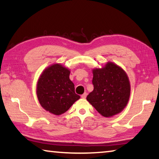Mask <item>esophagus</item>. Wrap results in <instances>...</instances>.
I'll list each match as a JSON object with an SVG mask.
<instances>
[{"instance_id": "esophagus-1", "label": "esophagus", "mask_w": 159, "mask_h": 159, "mask_svg": "<svg viewBox=\"0 0 159 159\" xmlns=\"http://www.w3.org/2000/svg\"><path fill=\"white\" fill-rule=\"evenodd\" d=\"M86 97H87V93H85L84 94H83V95H81V98H83V99H85V98H86Z\"/></svg>"}]
</instances>
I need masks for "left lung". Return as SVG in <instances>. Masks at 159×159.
<instances>
[{
    "instance_id": "obj_1",
    "label": "left lung",
    "mask_w": 159,
    "mask_h": 159,
    "mask_svg": "<svg viewBox=\"0 0 159 159\" xmlns=\"http://www.w3.org/2000/svg\"><path fill=\"white\" fill-rule=\"evenodd\" d=\"M92 71L94 89L86 99L102 116L118 114L130 99V83L126 72L112 61Z\"/></svg>"
}]
</instances>
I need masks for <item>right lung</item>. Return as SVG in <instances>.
<instances>
[{
  "label": "right lung",
  "instance_id": "obj_1",
  "mask_svg": "<svg viewBox=\"0 0 159 159\" xmlns=\"http://www.w3.org/2000/svg\"><path fill=\"white\" fill-rule=\"evenodd\" d=\"M70 69L60 63L45 68L38 79L36 95L45 111L60 116L65 113L80 96L75 93L74 83L69 79Z\"/></svg>",
  "mask_w": 159,
  "mask_h": 159
}]
</instances>
